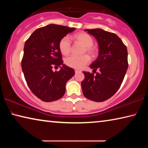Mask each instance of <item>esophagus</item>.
Wrapping results in <instances>:
<instances>
[{
	"mask_svg": "<svg viewBox=\"0 0 148 148\" xmlns=\"http://www.w3.org/2000/svg\"><path fill=\"white\" fill-rule=\"evenodd\" d=\"M80 72V71H78V70H75V73H76V74L78 73V72Z\"/></svg>",
	"mask_w": 148,
	"mask_h": 148,
	"instance_id": "esophagus-1",
	"label": "esophagus"
}]
</instances>
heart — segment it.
<instances>
[{
  "label": "heart",
  "instance_id": "b5f03b06",
  "mask_svg": "<svg viewBox=\"0 0 148 148\" xmlns=\"http://www.w3.org/2000/svg\"><path fill=\"white\" fill-rule=\"evenodd\" d=\"M74 38L76 42H79L85 46L83 53H87L92 57L97 56V49L92 46L94 43L93 39L90 35L82 32L75 34ZM59 47L61 53L64 56H66L70 53L71 50V42L69 36H64L61 39L59 43ZM89 62L90 58L87 55H84L79 57L71 56L67 57L64 61L66 66L77 70L82 69Z\"/></svg>",
  "mask_w": 148,
  "mask_h": 148
}]
</instances>
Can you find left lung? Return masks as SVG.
Returning <instances> with one entry per match:
<instances>
[{
	"instance_id": "left-lung-1",
	"label": "left lung",
	"mask_w": 148,
	"mask_h": 148,
	"mask_svg": "<svg viewBox=\"0 0 148 148\" xmlns=\"http://www.w3.org/2000/svg\"><path fill=\"white\" fill-rule=\"evenodd\" d=\"M85 31L98 42V57L89 66L93 71L98 69L100 72L95 76L93 73L84 72L82 91L87 99L102 102L113 96L121 86L128 69L127 49L116 34L101 29Z\"/></svg>"
}]
</instances>
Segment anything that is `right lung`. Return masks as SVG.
Masks as SVG:
<instances>
[{"instance_id": "1", "label": "right lung", "mask_w": 148, "mask_h": 148, "mask_svg": "<svg viewBox=\"0 0 148 148\" xmlns=\"http://www.w3.org/2000/svg\"><path fill=\"white\" fill-rule=\"evenodd\" d=\"M75 29L49 24L37 29L25 43L21 61L25 78L33 94L44 102L63 97L66 82L74 76V70L62 64L59 43ZM54 66H60L61 70L53 72Z\"/></svg>"}]
</instances>
